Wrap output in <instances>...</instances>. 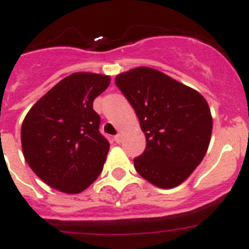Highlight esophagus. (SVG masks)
<instances>
[{"label":"esophagus","instance_id":"obj_1","mask_svg":"<svg viewBox=\"0 0 249 249\" xmlns=\"http://www.w3.org/2000/svg\"><path fill=\"white\" fill-rule=\"evenodd\" d=\"M122 138H123V136L121 135V133H118V135L114 136V141H116V143H121V142H122Z\"/></svg>","mask_w":249,"mask_h":249}]
</instances>
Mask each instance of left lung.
<instances>
[{"instance_id": "obj_1", "label": "left lung", "mask_w": 249, "mask_h": 249, "mask_svg": "<svg viewBox=\"0 0 249 249\" xmlns=\"http://www.w3.org/2000/svg\"><path fill=\"white\" fill-rule=\"evenodd\" d=\"M116 85L140 120L147 146L135 158L141 177L158 188H173L203 160L213 121L199 92L151 67L117 74Z\"/></svg>"}]
</instances>
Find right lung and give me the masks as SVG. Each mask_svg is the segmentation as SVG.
Returning <instances> with one entry per match:
<instances>
[{"instance_id":"obj_1","label":"right lung","mask_w":249,"mask_h":249,"mask_svg":"<svg viewBox=\"0 0 249 249\" xmlns=\"http://www.w3.org/2000/svg\"><path fill=\"white\" fill-rule=\"evenodd\" d=\"M111 77L76 72L50 89L26 114L21 127L26 162L45 183L76 195L101 175L109 143L100 133L94 98Z\"/></svg>"}]
</instances>
